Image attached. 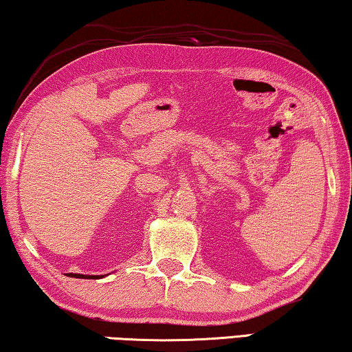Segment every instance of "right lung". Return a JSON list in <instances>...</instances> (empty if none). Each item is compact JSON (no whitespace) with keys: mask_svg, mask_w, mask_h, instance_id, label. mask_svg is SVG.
Returning <instances> with one entry per match:
<instances>
[{"mask_svg":"<svg viewBox=\"0 0 352 352\" xmlns=\"http://www.w3.org/2000/svg\"><path fill=\"white\" fill-rule=\"evenodd\" d=\"M68 276H74V278H85V279L99 278V276H90V275H79V273H68Z\"/></svg>","mask_w":352,"mask_h":352,"instance_id":"1","label":"right lung"}]
</instances>
